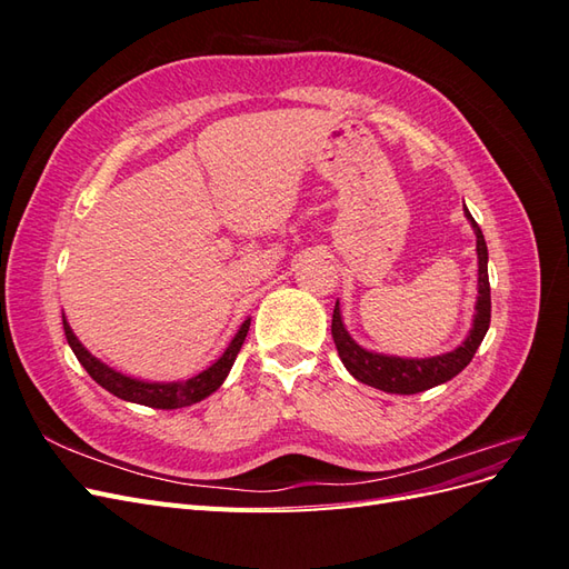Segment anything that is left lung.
Listing matches in <instances>:
<instances>
[{
	"instance_id": "1",
	"label": "left lung",
	"mask_w": 569,
	"mask_h": 569,
	"mask_svg": "<svg viewBox=\"0 0 569 569\" xmlns=\"http://www.w3.org/2000/svg\"><path fill=\"white\" fill-rule=\"evenodd\" d=\"M470 226L477 234V303H475V318H472V330L465 337L458 349L432 356V358H399V356H385L375 353L351 339L347 327L341 322L339 301L335 303L332 313V339L339 351V358L343 368H347L358 382L368 387L382 389L387 393H418L425 389H432L437 385H443L453 380V377L468 368L470 360L475 358L481 339H485L489 322H491V287H489V251L485 234H481L479 226L470 211L465 209Z\"/></svg>"
}]
</instances>
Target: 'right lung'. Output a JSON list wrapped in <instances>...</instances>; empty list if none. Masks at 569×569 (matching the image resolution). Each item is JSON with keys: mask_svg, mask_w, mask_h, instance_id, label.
Segmentation results:
<instances>
[{"mask_svg": "<svg viewBox=\"0 0 569 569\" xmlns=\"http://www.w3.org/2000/svg\"><path fill=\"white\" fill-rule=\"evenodd\" d=\"M251 318L242 322L239 332L234 335V339L230 341V347L226 349L216 363L211 368H206L203 372L189 377L184 382H144V380H134V377H128L123 372H118L113 368H109L107 363H101L99 358H94L88 349L82 347L78 341V337L73 335L71 325L66 322L63 318V332L68 343L76 353V358L80 360V366L90 372L92 380L104 387L107 391H111L113 396L130 403H140V406H149V408H161V410H173V408H184L199 403L206 396H211L216 389H220V385L226 382V377L234 363V358L242 349V343L247 339Z\"/></svg>", "mask_w": 569, "mask_h": 569, "instance_id": "right-lung-1", "label": "right lung"}]
</instances>
